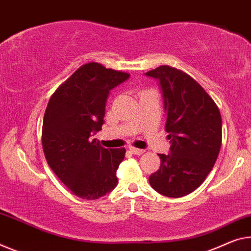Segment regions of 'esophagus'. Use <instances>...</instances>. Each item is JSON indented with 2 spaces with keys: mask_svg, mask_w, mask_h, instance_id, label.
Instances as JSON below:
<instances>
[{
  "mask_svg": "<svg viewBox=\"0 0 251 251\" xmlns=\"http://www.w3.org/2000/svg\"><path fill=\"white\" fill-rule=\"evenodd\" d=\"M129 150L133 153V155H138V156H140V155H142V153L145 152V150L138 149V148H134V147H129Z\"/></svg>",
  "mask_w": 251,
  "mask_h": 251,
  "instance_id": "1",
  "label": "esophagus"
}]
</instances>
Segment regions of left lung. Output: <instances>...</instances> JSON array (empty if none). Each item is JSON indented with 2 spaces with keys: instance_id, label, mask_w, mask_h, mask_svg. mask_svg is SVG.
<instances>
[{
  "instance_id": "obj_1",
  "label": "left lung",
  "mask_w": 251,
  "mask_h": 251,
  "mask_svg": "<svg viewBox=\"0 0 251 251\" xmlns=\"http://www.w3.org/2000/svg\"><path fill=\"white\" fill-rule=\"evenodd\" d=\"M146 75L159 82L172 144L169 155H158L160 167L149 176V183L161 195L182 198L204 182L217 161L221 114L204 88L180 69L164 65Z\"/></svg>"
}]
</instances>
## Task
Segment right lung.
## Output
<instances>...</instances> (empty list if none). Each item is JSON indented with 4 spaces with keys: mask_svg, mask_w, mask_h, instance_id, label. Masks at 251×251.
I'll use <instances>...</instances> for the list:
<instances>
[{
    "mask_svg": "<svg viewBox=\"0 0 251 251\" xmlns=\"http://www.w3.org/2000/svg\"><path fill=\"white\" fill-rule=\"evenodd\" d=\"M129 77L92 61L65 80L48 102L41 138L45 157L80 199H100L118 185L115 174L126 149H105L91 137L102 130L110 91Z\"/></svg>",
    "mask_w": 251,
    "mask_h": 251,
    "instance_id": "obj_1",
    "label": "right lung"
}]
</instances>
